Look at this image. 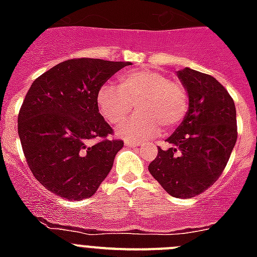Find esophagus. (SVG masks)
<instances>
[{"instance_id":"obj_1","label":"esophagus","mask_w":257,"mask_h":257,"mask_svg":"<svg viewBox=\"0 0 257 257\" xmlns=\"http://www.w3.org/2000/svg\"><path fill=\"white\" fill-rule=\"evenodd\" d=\"M124 145L135 148V147H140V142H136V140H124Z\"/></svg>"}]
</instances>
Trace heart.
I'll list each match as a JSON object with an SVG mask.
<instances>
[{
    "label": "heart",
    "mask_w": 257,
    "mask_h": 257,
    "mask_svg": "<svg viewBox=\"0 0 257 257\" xmlns=\"http://www.w3.org/2000/svg\"><path fill=\"white\" fill-rule=\"evenodd\" d=\"M97 108L109 123H121L135 104L138 113L119 126L124 139H149L183 121L188 110V92L183 83L158 70H127L118 77V87L105 83L96 95Z\"/></svg>",
    "instance_id": "b5f03b06"
}]
</instances>
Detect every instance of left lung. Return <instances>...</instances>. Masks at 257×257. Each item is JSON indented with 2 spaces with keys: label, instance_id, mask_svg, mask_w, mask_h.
Here are the masks:
<instances>
[{
  "label": "left lung",
  "instance_id": "8db88e82",
  "mask_svg": "<svg viewBox=\"0 0 257 257\" xmlns=\"http://www.w3.org/2000/svg\"><path fill=\"white\" fill-rule=\"evenodd\" d=\"M179 79L187 88L189 108L167 142V151L149 165V172L176 198H192L212 185L225 169L237 142L234 101L210 74L184 68Z\"/></svg>",
  "mask_w": 257,
  "mask_h": 257
}]
</instances>
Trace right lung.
Instances as JSON below:
<instances>
[{
	"instance_id": "right-lung-1",
	"label": "right lung",
	"mask_w": 257,
	"mask_h": 257,
	"mask_svg": "<svg viewBox=\"0 0 257 257\" xmlns=\"http://www.w3.org/2000/svg\"><path fill=\"white\" fill-rule=\"evenodd\" d=\"M128 61L70 59L33 81L18 117L23 152L35 178L70 201L91 197L113 167L122 140L99 113V88ZM94 139L100 142L91 145Z\"/></svg>"
}]
</instances>
